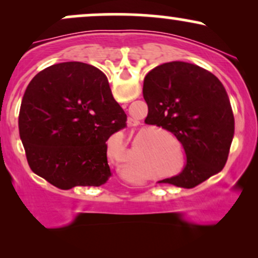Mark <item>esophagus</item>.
I'll return each instance as SVG.
<instances>
[{"label": "esophagus", "mask_w": 258, "mask_h": 258, "mask_svg": "<svg viewBox=\"0 0 258 258\" xmlns=\"http://www.w3.org/2000/svg\"><path fill=\"white\" fill-rule=\"evenodd\" d=\"M128 125L130 126H137L138 125V121H136V120H133V119H130L128 120Z\"/></svg>", "instance_id": "obj_1"}]
</instances>
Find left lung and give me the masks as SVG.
I'll return each instance as SVG.
<instances>
[{
    "label": "left lung",
    "mask_w": 258,
    "mask_h": 258,
    "mask_svg": "<svg viewBox=\"0 0 258 258\" xmlns=\"http://www.w3.org/2000/svg\"><path fill=\"white\" fill-rule=\"evenodd\" d=\"M143 97L144 122L173 133L186 155L184 170L161 182L193 188L221 172L234 137V115L214 74L185 61L161 64L147 74Z\"/></svg>",
    "instance_id": "left-lung-1"
}]
</instances>
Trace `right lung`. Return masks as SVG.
Wrapping results in <instances>:
<instances>
[{"label": "right lung", "mask_w": 258, "mask_h": 258, "mask_svg": "<svg viewBox=\"0 0 258 258\" xmlns=\"http://www.w3.org/2000/svg\"><path fill=\"white\" fill-rule=\"evenodd\" d=\"M126 121L104 74L93 65L65 61L31 80L18 125L32 172L68 190L108 180L105 142Z\"/></svg>", "instance_id": "1"}]
</instances>
